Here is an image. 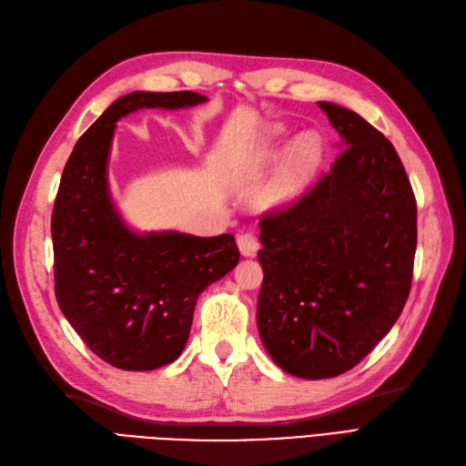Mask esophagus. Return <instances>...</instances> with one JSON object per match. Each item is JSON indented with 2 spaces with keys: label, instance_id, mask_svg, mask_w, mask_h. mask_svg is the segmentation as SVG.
<instances>
[{
  "label": "esophagus",
  "instance_id": "34e87169",
  "mask_svg": "<svg viewBox=\"0 0 466 466\" xmlns=\"http://www.w3.org/2000/svg\"><path fill=\"white\" fill-rule=\"evenodd\" d=\"M237 247H238V250H241L243 257H255L257 252H258V248H260L257 237L250 235V233L238 235L237 237Z\"/></svg>",
  "mask_w": 466,
  "mask_h": 466
}]
</instances>
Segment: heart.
Returning a JSON list of instances; mask_svg holds the SVG:
<instances>
[{
    "mask_svg": "<svg viewBox=\"0 0 466 466\" xmlns=\"http://www.w3.org/2000/svg\"><path fill=\"white\" fill-rule=\"evenodd\" d=\"M286 130L284 126L274 124L268 128V149L266 153H274L281 144ZM322 159V142L315 132H305L298 136L289 144L286 151L284 165L281 171L272 182L270 190L266 194L268 204L272 206H284L307 188L309 180L315 175V171Z\"/></svg>",
    "mask_w": 466,
    "mask_h": 466,
    "instance_id": "obj_1",
    "label": "heart"
}]
</instances>
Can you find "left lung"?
Instances as JSON below:
<instances>
[{"label":"left lung","instance_id":"left-lung-1","mask_svg":"<svg viewBox=\"0 0 466 466\" xmlns=\"http://www.w3.org/2000/svg\"><path fill=\"white\" fill-rule=\"evenodd\" d=\"M317 105L344 149L298 202L260 218L258 334L301 379L350 371L383 340L410 293L418 237L392 144L354 110Z\"/></svg>","mask_w":466,"mask_h":466}]
</instances>
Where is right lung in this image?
<instances>
[{"label": "right lung", "instance_id": "right-lung-1", "mask_svg": "<svg viewBox=\"0 0 466 466\" xmlns=\"http://www.w3.org/2000/svg\"><path fill=\"white\" fill-rule=\"evenodd\" d=\"M206 101L192 91L124 95L77 139L64 167L52 211L56 299L93 354L118 370L151 371L175 361L198 295L238 262L229 233H136L108 192V153L122 116Z\"/></svg>", "mask_w": 466, "mask_h": 466}]
</instances>
